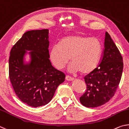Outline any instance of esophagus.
<instances>
[{"label":"esophagus","mask_w":129,"mask_h":129,"mask_svg":"<svg viewBox=\"0 0 129 129\" xmlns=\"http://www.w3.org/2000/svg\"><path fill=\"white\" fill-rule=\"evenodd\" d=\"M66 80L67 81H69V82H71V81H73L74 80V79L73 78H71V76L67 75L66 76Z\"/></svg>","instance_id":"34e87169"}]
</instances>
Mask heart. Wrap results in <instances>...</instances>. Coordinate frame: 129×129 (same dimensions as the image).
<instances>
[{"instance_id": "obj_1", "label": "heart", "mask_w": 129, "mask_h": 129, "mask_svg": "<svg viewBox=\"0 0 129 129\" xmlns=\"http://www.w3.org/2000/svg\"><path fill=\"white\" fill-rule=\"evenodd\" d=\"M102 53V44L98 38L79 35L63 37L51 47L49 53L51 62L56 69L61 70L69 63V71L88 74L95 69Z\"/></svg>"}]
</instances>
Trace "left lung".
<instances>
[{"label": "left lung", "instance_id": "8db88e82", "mask_svg": "<svg viewBox=\"0 0 129 129\" xmlns=\"http://www.w3.org/2000/svg\"><path fill=\"white\" fill-rule=\"evenodd\" d=\"M100 64L84 77L86 92L80 98L87 108L103 105L113 97L122 74L123 59L108 32L105 34L104 48Z\"/></svg>", "mask_w": 129, "mask_h": 129}]
</instances>
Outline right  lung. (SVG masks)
Segmentation results:
<instances>
[{
	"instance_id": "right-lung-1",
	"label": "right lung",
	"mask_w": 129,
	"mask_h": 129,
	"mask_svg": "<svg viewBox=\"0 0 129 129\" xmlns=\"http://www.w3.org/2000/svg\"><path fill=\"white\" fill-rule=\"evenodd\" d=\"M49 29L26 31L10 52L11 84L20 100L32 107L48 104L66 77L49 60ZM27 54L30 58L28 61Z\"/></svg>"
}]
</instances>
